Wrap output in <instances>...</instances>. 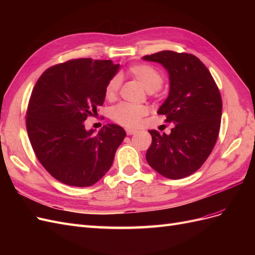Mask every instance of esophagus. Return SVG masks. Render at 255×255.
<instances>
[{
    "mask_svg": "<svg viewBox=\"0 0 255 255\" xmlns=\"http://www.w3.org/2000/svg\"><path fill=\"white\" fill-rule=\"evenodd\" d=\"M126 132H127V134H128V135H134V134H136V133H137V130L132 129V128H127V129H126Z\"/></svg>",
    "mask_w": 255,
    "mask_h": 255,
    "instance_id": "esophagus-1",
    "label": "esophagus"
}]
</instances>
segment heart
Segmentation results:
<instances>
[{
	"mask_svg": "<svg viewBox=\"0 0 255 255\" xmlns=\"http://www.w3.org/2000/svg\"><path fill=\"white\" fill-rule=\"evenodd\" d=\"M128 73L139 82L148 92H154L159 89L164 81L163 75L157 69L149 65H134L128 69ZM120 82L119 76H114L109 82L105 89V96L107 99L112 100L116 97L120 87ZM146 114H148V109L144 106L121 103L114 107L112 111V118L115 122L123 127L136 128Z\"/></svg>",
	"mask_w": 255,
	"mask_h": 255,
	"instance_id": "1",
	"label": "heart"
}]
</instances>
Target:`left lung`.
I'll list each match as a JSON object with an SVG mask.
<instances>
[{"label":"left lung","instance_id":"left-lung-1","mask_svg":"<svg viewBox=\"0 0 255 255\" xmlns=\"http://www.w3.org/2000/svg\"><path fill=\"white\" fill-rule=\"evenodd\" d=\"M142 59L160 64L169 74V94L157 114L174 125L169 135L149 130L152 143L146 161L168 179H183L203 165L217 141L222 114L219 89L192 54L161 51Z\"/></svg>","mask_w":255,"mask_h":255}]
</instances>
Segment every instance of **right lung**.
<instances>
[{
  "label": "right lung",
  "mask_w": 255,
  "mask_h": 255,
  "mask_svg": "<svg viewBox=\"0 0 255 255\" xmlns=\"http://www.w3.org/2000/svg\"><path fill=\"white\" fill-rule=\"evenodd\" d=\"M119 67L112 60L72 59L49 68L38 79L26 129L38 160L59 182L91 186L111 169L126 130L110 123L96 133L84 122L103 104L107 84Z\"/></svg>",
  "instance_id": "right-lung-1"
}]
</instances>
